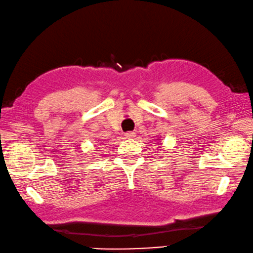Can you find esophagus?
<instances>
[{"instance_id":"34e87169","label":"esophagus","mask_w":253,"mask_h":253,"mask_svg":"<svg viewBox=\"0 0 253 253\" xmlns=\"http://www.w3.org/2000/svg\"><path fill=\"white\" fill-rule=\"evenodd\" d=\"M134 137V132H132V131H129V132H126V138H133Z\"/></svg>"}]
</instances>
